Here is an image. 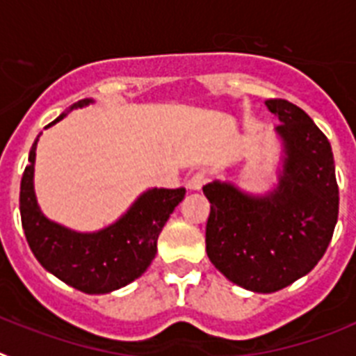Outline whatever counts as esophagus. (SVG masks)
Wrapping results in <instances>:
<instances>
[{
	"instance_id": "34e87169",
	"label": "esophagus",
	"mask_w": 356,
	"mask_h": 356,
	"mask_svg": "<svg viewBox=\"0 0 356 356\" xmlns=\"http://www.w3.org/2000/svg\"><path fill=\"white\" fill-rule=\"evenodd\" d=\"M206 181H208V175L204 174V172H197V174H193L188 179L186 186L190 188V190H200V188L206 184Z\"/></svg>"
}]
</instances>
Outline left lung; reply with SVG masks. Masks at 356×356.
Segmentation results:
<instances>
[{
    "instance_id": "obj_1",
    "label": "left lung",
    "mask_w": 356,
    "mask_h": 356,
    "mask_svg": "<svg viewBox=\"0 0 356 356\" xmlns=\"http://www.w3.org/2000/svg\"><path fill=\"white\" fill-rule=\"evenodd\" d=\"M280 118L285 161L277 186L247 195L231 182L202 188L211 204L206 252L233 283L259 293L292 285L317 265L332 242L339 216V186L332 145L298 105L265 102Z\"/></svg>"
}]
</instances>
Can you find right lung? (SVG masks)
I'll return each instance as SVG.
<instances>
[{
	"label": "right lung",
	"mask_w": 356,
	"mask_h": 356,
	"mask_svg": "<svg viewBox=\"0 0 356 356\" xmlns=\"http://www.w3.org/2000/svg\"><path fill=\"white\" fill-rule=\"evenodd\" d=\"M86 98L70 109L84 107ZM60 114L54 123L60 122ZM37 140L30 148V165L21 179L19 209L24 236L37 261L66 285L86 293H107L140 277L157 252V238L186 190L152 188L113 225L97 233H76L48 220L37 206L33 191V165Z\"/></svg>",
	"instance_id": "right-lung-1"
}]
</instances>
